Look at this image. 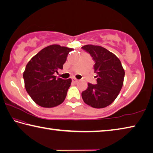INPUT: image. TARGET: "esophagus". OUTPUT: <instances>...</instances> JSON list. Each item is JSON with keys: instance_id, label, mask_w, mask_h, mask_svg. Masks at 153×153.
Here are the masks:
<instances>
[{"instance_id": "34e87169", "label": "esophagus", "mask_w": 153, "mask_h": 153, "mask_svg": "<svg viewBox=\"0 0 153 153\" xmlns=\"http://www.w3.org/2000/svg\"><path fill=\"white\" fill-rule=\"evenodd\" d=\"M72 81H73L74 83H76V82L79 81V80L76 79V78H72Z\"/></svg>"}]
</instances>
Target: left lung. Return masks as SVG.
Here are the masks:
<instances>
[{
    "instance_id": "8db88e82",
    "label": "left lung",
    "mask_w": 153,
    "mask_h": 153,
    "mask_svg": "<svg viewBox=\"0 0 153 153\" xmlns=\"http://www.w3.org/2000/svg\"><path fill=\"white\" fill-rule=\"evenodd\" d=\"M82 48L89 52L95 62L94 69L97 74V84L89 82L87 89L82 92V98L92 108H105L114 102L122 89L124 69L119 58L105 48L88 44Z\"/></svg>"
}]
</instances>
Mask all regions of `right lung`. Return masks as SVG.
Returning a JSON list of instances; mask_svg holds the SVG:
<instances>
[{
  "label": "right lung",
  "instance_id": "right-lung-1",
  "mask_svg": "<svg viewBox=\"0 0 153 153\" xmlns=\"http://www.w3.org/2000/svg\"><path fill=\"white\" fill-rule=\"evenodd\" d=\"M72 48L53 44L44 48L26 65L23 72L25 87L31 98L43 108H53L63 103L71 79H56L55 72L63 68Z\"/></svg>",
  "mask_w": 153,
  "mask_h": 153
}]
</instances>
